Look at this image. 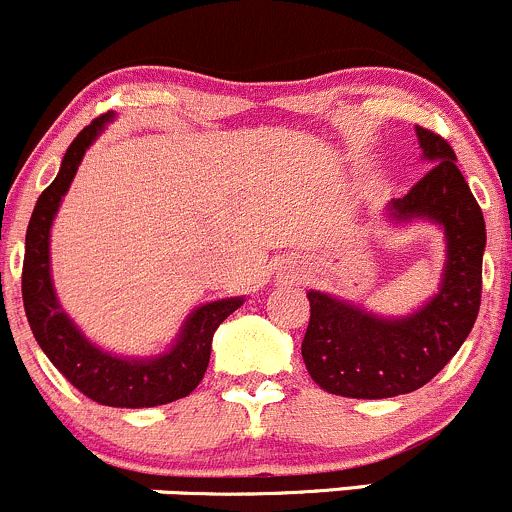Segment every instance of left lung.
Returning a JSON list of instances; mask_svg holds the SVG:
<instances>
[{"label": "left lung", "mask_w": 512, "mask_h": 512, "mask_svg": "<svg viewBox=\"0 0 512 512\" xmlns=\"http://www.w3.org/2000/svg\"><path fill=\"white\" fill-rule=\"evenodd\" d=\"M431 170L386 205L391 223L431 220L446 235L438 292L406 317H379L359 304L309 289L302 359L324 391L349 399H391L433 379L476 324L483 287L485 220L456 153L438 133L416 126Z\"/></svg>", "instance_id": "1"}]
</instances>
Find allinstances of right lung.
I'll return each mask as SVG.
<instances>
[{
	"mask_svg": "<svg viewBox=\"0 0 512 512\" xmlns=\"http://www.w3.org/2000/svg\"><path fill=\"white\" fill-rule=\"evenodd\" d=\"M111 118L113 113H103L74 138L61 160L59 175L36 200L27 227V247H24V312L39 347L81 394L101 406L151 409L183 399L203 381L215 329L245 302V297H227L198 307L185 319L173 347L151 359H128V356L103 352L84 337V332L61 309L51 282V225L86 148L96 141Z\"/></svg>",
	"mask_w": 512,
	"mask_h": 512,
	"instance_id": "add662e5",
	"label": "right lung"
}]
</instances>
